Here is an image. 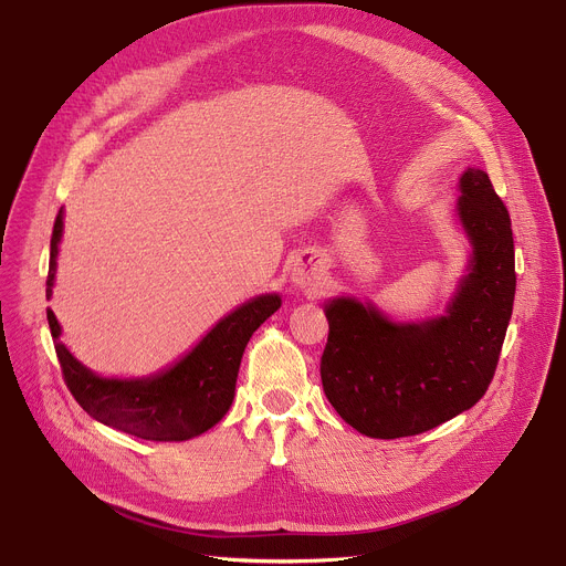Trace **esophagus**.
Returning a JSON list of instances; mask_svg holds the SVG:
<instances>
[{"label":"esophagus","mask_w":566,"mask_h":566,"mask_svg":"<svg viewBox=\"0 0 566 566\" xmlns=\"http://www.w3.org/2000/svg\"><path fill=\"white\" fill-rule=\"evenodd\" d=\"M317 280H319V271H308V273L306 271H295L293 277H291L295 289H311V286L317 284Z\"/></svg>","instance_id":"obj_1"}]
</instances>
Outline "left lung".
Here are the masks:
<instances>
[{"instance_id":"left-lung-1","label":"left lung","mask_w":566,"mask_h":566,"mask_svg":"<svg viewBox=\"0 0 566 566\" xmlns=\"http://www.w3.org/2000/svg\"><path fill=\"white\" fill-rule=\"evenodd\" d=\"M454 210L470 251L441 315L394 319L354 295L325 302L322 387L365 437L428 432L470 410L493 380L515 300L511 217L479 168L461 175Z\"/></svg>"}]
</instances>
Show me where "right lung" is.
<instances>
[{"instance_id":"1","label":"right lung","mask_w":566,"mask_h":566,"mask_svg":"<svg viewBox=\"0 0 566 566\" xmlns=\"http://www.w3.org/2000/svg\"><path fill=\"white\" fill-rule=\"evenodd\" d=\"M64 210L51 237L46 297L57 273ZM282 306L280 293H262L226 313L201 340L172 365L147 376H101L80 363L60 340L62 327L49 308L46 319L55 354L77 406L98 423L145 441H188L217 426L234 398L241 356L251 336Z\"/></svg>"}]
</instances>
